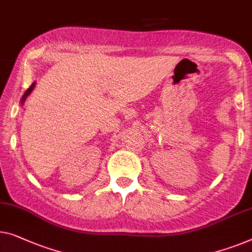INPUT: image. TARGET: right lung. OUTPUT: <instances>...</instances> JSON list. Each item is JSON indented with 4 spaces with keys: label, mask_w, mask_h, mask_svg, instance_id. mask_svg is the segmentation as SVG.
I'll list each match as a JSON object with an SVG mask.
<instances>
[{
    "label": "right lung",
    "mask_w": 252,
    "mask_h": 252,
    "mask_svg": "<svg viewBox=\"0 0 252 252\" xmlns=\"http://www.w3.org/2000/svg\"><path fill=\"white\" fill-rule=\"evenodd\" d=\"M35 85H36V82H34L31 85V87H29V89L26 91V92H25V94L23 95V97H21V101H20V103H21V105H24V103H25V101H26V99H27V96L29 95V94H31L32 92V90H34V87H35Z\"/></svg>",
    "instance_id": "add662e5"
}]
</instances>
